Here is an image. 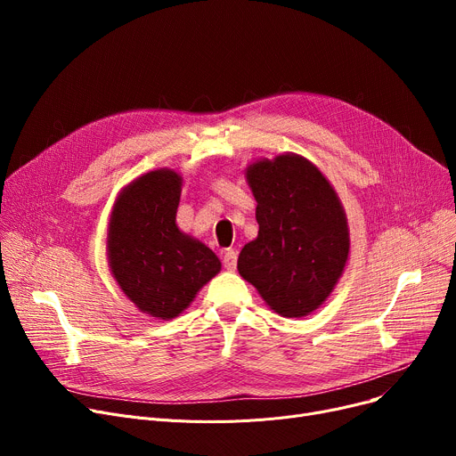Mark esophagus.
I'll list each match as a JSON object with an SVG mask.
<instances>
[{"label": "esophagus", "instance_id": "34e87169", "mask_svg": "<svg viewBox=\"0 0 456 456\" xmlns=\"http://www.w3.org/2000/svg\"><path fill=\"white\" fill-rule=\"evenodd\" d=\"M236 262H238V255H236V251L227 249V251L224 253V266H225V270L234 272V270H236Z\"/></svg>", "mask_w": 456, "mask_h": 456}]
</instances>
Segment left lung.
Returning <instances> with one entry per match:
<instances>
[{"label": "left lung", "instance_id": "8db88e82", "mask_svg": "<svg viewBox=\"0 0 456 456\" xmlns=\"http://www.w3.org/2000/svg\"><path fill=\"white\" fill-rule=\"evenodd\" d=\"M258 236L238 256V273L284 318L308 316L344 273L349 229L344 207L318 167L294 153L248 166Z\"/></svg>", "mask_w": 456, "mask_h": 456}]
</instances>
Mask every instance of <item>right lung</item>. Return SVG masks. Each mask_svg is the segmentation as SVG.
<instances>
[{
  "instance_id": "right-lung-1",
  "label": "right lung",
  "mask_w": 456,
  "mask_h": 456,
  "mask_svg": "<svg viewBox=\"0 0 456 456\" xmlns=\"http://www.w3.org/2000/svg\"><path fill=\"white\" fill-rule=\"evenodd\" d=\"M183 179L174 170L150 172L127 184L109 222V266L138 310L172 320L222 270L205 244L179 231L175 214Z\"/></svg>"
}]
</instances>
